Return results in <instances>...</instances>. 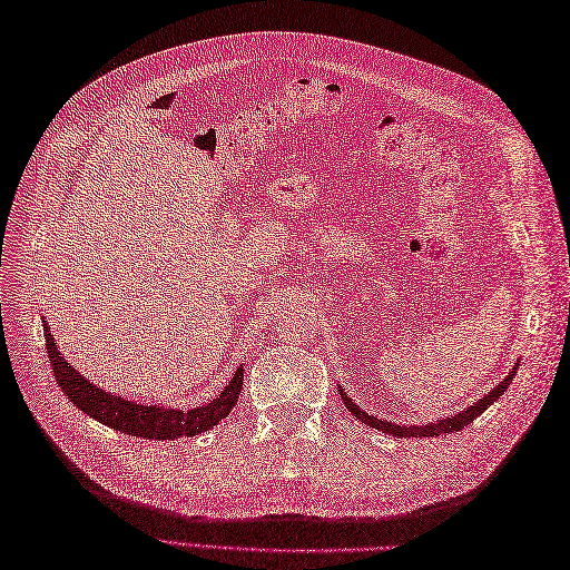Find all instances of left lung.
<instances>
[{"instance_id": "left-lung-1", "label": "left lung", "mask_w": 570, "mask_h": 570, "mask_svg": "<svg viewBox=\"0 0 570 570\" xmlns=\"http://www.w3.org/2000/svg\"><path fill=\"white\" fill-rule=\"evenodd\" d=\"M515 370H518V365L510 370V374L508 377L495 386V390H491L489 394H485L483 399H479L474 406H469L466 411H462V413H456V415H452V419H445V421H438V423H428V425H396V423H390V421H382V419H374V415H367L365 411H360L353 401L345 396V392L343 390H338L341 392V399H343V404L348 406V411L355 415L357 421H363L365 425H370V428H374V430H382V433H386V435H394V438H435V435H445V433H454V430H462L464 425H469L471 421L476 419V415H481L485 409H489L493 401L501 396L505 390H508V384L512 382V377H515Z\"/></svg>"}]
</instances>
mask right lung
Returning <instances> with one entry per match:
<instances>
[{
  "instance_id": "add662e5",
  "label": "right lung",
  "mask_w": 570,
  "mask_h": 570,
  "mask_svg": "<svg viewBox=\"0 0 570 570\" xmlns=\"http://www.w3.org/2000/svg\"><path fill=\"white\" fill-rule=\"evenodd\" d=\"M46 331V348L50 357V367L55 380H58L62 394L72 401L77 409L89 413L91 419L99 423L120 430V433H128L135 438H147V440H178V438H193L200 435L205 430L217 425L225 415H229L232 406L237 404L244 384V367L234 372L232 382L225 386L213 404L190 409V411H174L164 406H142L137 401H128L114 396L108 392H101L99 386L87 382L81 374L67 363L58 345L50 338L48 326Z\"/></svg>"
}]
</instances>
